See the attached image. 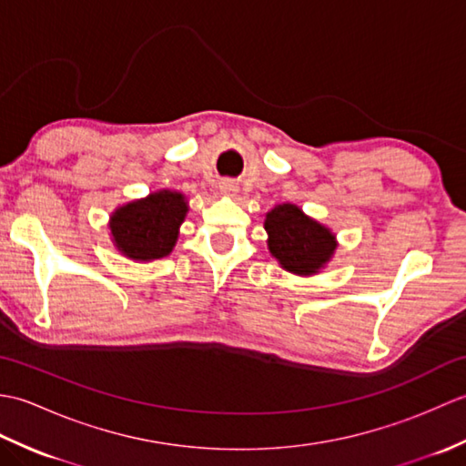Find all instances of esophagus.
<instances>
[{"label":"esophagus","instance_id":"34e87169","mask_svg":"<svg viewBox=\"0 0 466 466\" xmlns=\"http://www.w3.org/2000/svg\"><path fill=\"white\" fill-rule=\"evenodd\" d=\"M220 192L226 194V196H236V194H238V184H236L234 180H222L220 182Z\"/></svg>","mask_w":466,"mask_h":466}]
</instances>
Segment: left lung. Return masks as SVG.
I'll return each mask as SVG.
<instances>
[{
	"instance_id": "obj_1",
	"label": "left lung",
	"mask_w": 466,
	"mask_h": 466,
	"mask_svg": "<svg viewBox=\"0 0 466 466\" xmlns=\"http://www.w3.org/2000/svg\"><path fill=\"white\" fill-rule=\"evenodd\" d=\"M268 250L284 270L312 276L330 262L336 236L329 228L306 216L299 206L279 204L266 214Z\"/></svg>"
}]
</instances>
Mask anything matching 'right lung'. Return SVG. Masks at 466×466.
Masks as SVG:
<instances>
[{
    "instance_id": "1",
    "label": "right lung",
    "mask_w": 466,
    "mask_h": 466,
    "mask_svg": "<svg viewBox=\"0 0 466 466\" xmlns=\"http://www.w3.org/2000/svg\"><path fill=\"white\" fill-rule=\"evenodd\" d=\"M186 214L184 194L172 190L154 192L120 206L110 218L114 246L132 260L164 258L176 246Z\"/></svg>"
}]
</instances>
